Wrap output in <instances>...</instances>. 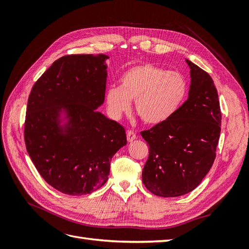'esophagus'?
Wrapping results in <instances>:
<instances>
[{
  "instance_id": "esophagus-1",
  "label": "esophagus",
  "mask_w": 249,
  "mask_h": 249,
  "mask_svg": "<svg viewBox=\"0 0 249 249\" xmlns=\"http://www.w3.org/2000/svg\"><path fill=\"white\" fill-rule=\"evenodd\" d=\"M136 138H137L136 134H135L133 131H127V133H126V139H127V141L132 142L133 140H135Z\"/></svg>"
}]
</instances>
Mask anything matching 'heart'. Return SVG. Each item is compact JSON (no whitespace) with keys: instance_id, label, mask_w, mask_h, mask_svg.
Wrapping results in <instances>:
<instances>
[{"instance_id":"heart-1","label":"heart","mask_w":249,"mask_h":249,"mask_svg":"<svg viewBox=\"0 0 249 249\" xmlns=\"http://www.w3.org/2000/svg\"><path fill=\"white\" fill-rule=\"evenodd\" d=\"M188 83L182 73L144 63L131 67L119 79V87L106 91L110 115L119 119L131 109L147 124L167 122L184 104Z\"/></svg>"}]
</instances>
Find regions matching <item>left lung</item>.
<instances>
[{
  "instance_id": "obj_1",
  "label": "left lung",
  "mask_w": 249,
  "mask_h": 249,
  "mask_svg": "<svg viewBox=\"0 0 249 249\" xmlns=\"http://www.w3.org/2000/svg\"><path fill=\"white\" fill-rule=\"evenodd\" d=\"M187 101L167 122L141 132L149 145L142 182L158 196L177 197L191 192L214 163L220 136L221 112L210 74L189 60Z\"/></svg>"
}]
</instances>
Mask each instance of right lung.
<instances>
[{
	"label": "right lung",
	"instance_id": "add662e5",
	"mask_svg": "<svg viewBox=\"0 0 249 249\" xmlns=\"http://www.w3.org/2000/svg\"><path fill=\"white\" fill-rule=\"evenodd\" d=\"M109 58L61 57L29 96L28 154L44 180L64 194L99 189L107 182L113 156L126 144L124 127L96 110L105 101Z\"/></svg>",
	"mask_w": 249,
	"mask_h": 249
}]
</instances>
